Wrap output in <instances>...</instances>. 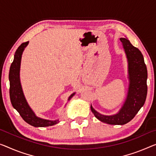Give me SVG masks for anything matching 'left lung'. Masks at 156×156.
<instances>
[{
	"label": "left lung",
	"mask_w": 156,
	"mask_h": 156,
	"mask_svg": "<svg viewBox=\"0 0 156 156\" xmlns=\"http://www.w3.org/2000/svg\"><path fill=\"white\" fill-rule=\"evenodd\" d=\"M128 61L129 86L127 96L116 114L104 115L98 112L90 105V109L96 118L110 125H124L130 121L144 104L147 95V69L143 55L127 38L121 37Z\"/></svg>",
	"instance_id": "obj_1"
}]
</instances>
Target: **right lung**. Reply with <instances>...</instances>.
Segmentation results:
<instances>
[{
  "label": "right lung",
  "mask_w": 156,
  "mask_h": 156,
  "mask_svg": "<svg viewBox=\"0 0 156 156\" xmlns=\"http://www.w3.org/2000/svg\"><path fill=\"white\" fill-rule=\"evenodd\" d=\"M28 42H26L21 44L14 54V61L11 64L9 73V97L12 106L26 123L34 127H48L54 126L59 123V119L47 120L40 118L35 115V112L30 108L23 94L22 87L20 81V67L21 56L25 48L27 47ZM75 93L70 95L68 101Z\"/></svg>",
  "instance_id": "add662e5"
}]
</instances>
